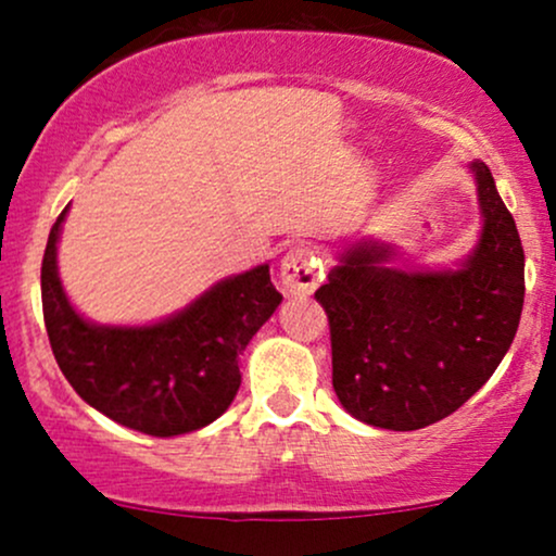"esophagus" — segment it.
Segmentation results:
<instances>
[{
    "label": "esophagus",
    "mask_w": 556,
    "mask_h": 556,
    "mask_svg": "<svg viewBox=\"0 0 556 556\" xmlns=\"http://www.w3.org/2000/svg\"><path fill=\"white\" fill-rule=\"evenodd\" d=\"M324 274H327L324 261L316 258V253L308 245H292L285 253L282 266H279L285 290L292 295H311L324 282Z\"/></svg>",
    "instance_id": "obj_1"
}]
</instances>
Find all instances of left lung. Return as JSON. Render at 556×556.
Here are the masks:
<instances>
[{
    "label": "left lung",
    "instance_id": "left-lung-1",
    "mask_svg": "<svg viewBox=\"0 0 556 556\" xmlns=\"http://www.w3.org/2000/svg\"><path fill=\"white\" fill-rule=\"evenodd\" d=\"M473 175L483 229L463 269H387V248L368 242L316 290L329 318L331 384L363 424L416 431L452 416L515 340L526 253L486 164L473 162Z\"/></svg>",
    "mask_w": 556,
    "mask_h": 556
}]
</instances>
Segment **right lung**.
<instances>
[{"mask_svg": "<svg viewBox=\"0 0 556 556\" xmlns=\"http://www.w3.org/2000/svg\"><path fill=\"white\" fill-rule=\"evenodd\" d=\"M56 216L41 261V305L56 366L88 405L151 437L203 429L238 394L240 355L282 295L269 266L229 277L154 327H96L75 314L56 274Z\"/></svg>", "mask_w": 556, "mask_h": 556, "instance_id": "add662e5", "label": "right lung"}]
</instances>
